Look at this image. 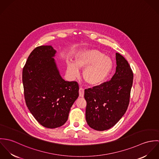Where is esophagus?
<instances>
[{
	"label": "esophagus",
	"mask_w": 159,
	"mask_h": 159,
	"mask_svg": "<svg viewBox=\"0 0 159 159\" xmlns=\"http://www.w3.org/2000/svg\"><path fill=\"white\" fill-rule=\"evenodd\" d=\"M79 95H80V97H84V89H83L82 88H80V89H79Z\"/></svg>",
	"instance_id": "34e87169"
}]
</instances>
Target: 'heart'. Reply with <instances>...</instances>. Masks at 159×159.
I'll use <instances>...</instances> for the list:
<instances>
[{
	"instance_id": "b5f03b06",
	"label": "heart",
	"mask_w": 159,
	"mask_h": 159,
	"mask_svg": "<svg viewBox=\"0 0 159 159\" xmlns=\"http://www.w3.org/2000/svg\"><path fill=\"white\" fill-rule=\"evenodd\" d=\"M113 67L111 58L97 49H86L76 57L75 63L67 64V70L73 76L79 74V68H84L83 78L89 84L97 86L103 83Z\"/></svg>"
}]
</instances>
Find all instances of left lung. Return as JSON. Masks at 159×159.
Listing matches in <instances>:
<instances>
[{"label": "left lung", "mask_w": 159, "mask_h": 159, "mask_svg": "<svg viewBox=\"0 0 159 159\" xmlns=\"http://www.w3.org/2000/svg\"><path fill=\"white\" fill-rule=\"evenodd\" d=\"M116 72L110 81L85 89L86 120L98 131L110 129L126 112L129 104L134 74L127 61L116 53Z\"/></svg>", "instance_id": "1"}]
</instances>
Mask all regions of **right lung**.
I'll list each match as a JSON object with an SVG mask.
<instances>
[{
    "instance_id": "add662e5",
    "label": "right lung",
    "mask_w": 159,
    "mask_h": 159,
    "mask_svg": "<svg viewBox=\"0 0 159 159\" xmlns=\"http://www.w3.org/2000/svg\"><path fill=\"white\" fill-rule=\"evenodd\" d=\"M52 46H40L30 54L23 68V83L26 105L43 127L54 129L67 120L73 103L79 96L76 81L61 76Z\"/></svg>"
}]
</instances>
